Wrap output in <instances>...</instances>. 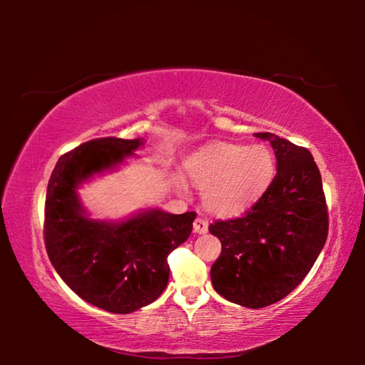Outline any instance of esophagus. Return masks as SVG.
<instances>
[{
	"label": "esophagus",
	"instance_id": "34e87169",
	"mask_svg": "<svg viewBox=\"0 0 365 365\" xmlns=\"http://www.w3.org/2000/svg\"><path fill=\"white\" fill-rule=\"evenodd\" d=\"M207 228H209V224H207L206 219H200V217H197V219L193 222V230H195V233L205 235V233H207Z\"/></svg>",
	"mask_w": 365,
	"mask_h": 365
}]
</instances>
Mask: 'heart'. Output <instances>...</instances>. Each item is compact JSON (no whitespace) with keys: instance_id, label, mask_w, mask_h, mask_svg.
I'll list each match as a JSON object with an SVG mask.
<instances>
[{"instance_id":"b5f03b06","label":"heart","mask_w":365,"mask_h":365,"mask_svg":"<svg viewBox=\"0 0 365 365\" xmlns=\"http://www.w3.org/2000/svg\"><path fill=\"white\" fill-rule=\"evenodd\" d=\"M275 156L265 146L215 143L195 151L185 160V174L202 190V202L209 211L232 217L256 205L275 177ZM175 188L188 193L180 178Z\"/></svg>"}]
</instances>
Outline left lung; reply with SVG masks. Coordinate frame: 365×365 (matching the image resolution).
I'll return each instance as SVG.
<instances>
[{
    "label": "left lung",
    "mask_w": 365,
    "mask_h": 365,
    "mask_svg": "<svg viewBox=\"0 0 365 365\" xmlns=\"http://www.w3.org/2000/svg\"><path fill=\"white\" fill-rule=\"evenodd\" d=\"M255 137L274 148L277 175L243 217L214 222L209 232L222 243L211 267L215 292L235 304L261 309L304 280L325 245L329 212L312 154L274 133Z\"/></svg>",
    "instance_id": "obj_1"
}]
</instances>
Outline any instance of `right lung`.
<instances>
[{"instance_id": "obj_1", "label": "right lung", "mask_w": 365, "mask_h": 365, "mask_svg": "<svg viewBox=\"0 0 365 365\" xmlns=\"http://www.w3.org/2000/svg\"><path fill=\"white\" fill-rule=\"evenodd\" d=\"M143 138H98L61 156L48 182L45 245L53 267L73 293L108 312L130 314L156 301L168 287V256L187 242L196 212L140 209L122 220L93 219L78 190L113 172Z\"/></svg>"}]
</instances>
